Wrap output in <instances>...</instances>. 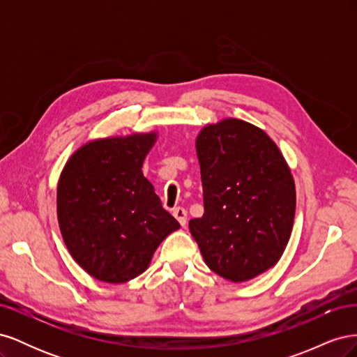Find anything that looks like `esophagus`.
Returning a JSON list of instances; mask_svg holds the SVG:
<instances>
[{
  "label": "esophagus",
  "instance_id": "esophagus-1",
  "mask_svg": "<svg viewBox=\"0 0 357 357\" xmlns=\"http://www.w3.org/2000/svg\"><path fill=\"white\" fill-rule=\"evenodd\" d=\"M172 214H174V218L178 220V223L181 226L186 225V220H188V211L183 208V207H177L174 208V211H172Z\"/></svg>",
  "mask_w": 357,
  "mask_h": 357
}]
</instances>
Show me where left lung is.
<instances>
[{
    "instance_id": "obj_1",
    "label": "left lung",
    "mask_w": 357,
    "mask_h": 357,
    "mask_svg": "<svg viewBox=\"0 0 357 357\" xmlns=\"http://www.w3.org/2000/svg\"><path fill=\"white\" fill-rule=\"evenodd\" d=\"M204 214L189 229L207 266L234 283L274 266L295 219V183L262 129L238 119L205 126L197 138Z\"/></svg>"
}]
</instances>
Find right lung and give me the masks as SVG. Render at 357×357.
<instances>
[{
  "mask_svg": "<svg viewBox=\"0 0 357 357\" xmlns=\"http://www.w3.org/2000/svg\"><path fill=\"white\" fill-rule=\"evenodd\" d=\"M156 134L104 138L80 147L58 183V220L74 261L100 282L146 271L158 245L180 228L162 207L143 162Z\"/></svg>",
  "mask_w": 357,
  "mask_h": 357,
  "instance_id": "1",
  "label": "right lung"
}]
</instances>
